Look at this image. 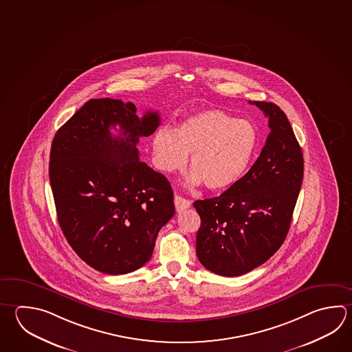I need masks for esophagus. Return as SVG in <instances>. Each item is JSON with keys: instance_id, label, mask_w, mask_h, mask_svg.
I'll return each instance as SVG.
<instances>
[{"instance_id": "1", "label": "esophagus", "mask_w": 352, "mask_h": 352, "mask_svg": "<svg viewBox=\"0 0 352 352\" xmlns=\"http://www.w3.org/2000/svg\"><path fill=\"white\" fill-rule=\"evenodd\" d=\"M174 204H175V209L178 212H183V210H186L189 206H192V203L189 200L182 198L179 195L174 197Z\"/></svg>"}]
</instances>
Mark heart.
Masks as SVG:
<instances>
[{
  "instance_id": "b5f03b06",
  "label": "heart",
  "mask_w": 352,
  "mask_h": 352,
  "mask_svg": "<svg viewBox=\"0 0 352 352\" xmlns=\"http://www.w3.org/2000/svg\"><path fill=\"white\" fill-rule=\"evenodd\" d=\"M258 144L252 123L218 109L192 113L174 128H160L152 140L154 163L160 172L186 166L190 152V183L210 190L235 186L249 169Z\"/></svg>"
}]
</instances>
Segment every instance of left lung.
I'll return each mask as SVG.
<instances>
[{
  "instance_id": "1",
  "label": "left lung",
  "mask_w": 352,
  "mask_h": 352,
  "mask_svg": "<svg viewBox=\"0 0 352 352\" xmlns=\"http://www.w3.org/2000/svg\"><path fill=\"white\" fill-rule=\"evenodd\" d=\"M269 118L259 158L217 198L197 200V256L221 276H239L264 264L284 243L304 177V158L285 113L272 102H249Z\"/></svg>"
}]
</instances>
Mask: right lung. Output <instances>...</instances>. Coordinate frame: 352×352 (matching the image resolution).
I'll use <instances>...</instances> for the list:
<instances>
[{"label":"right lung","instance_id":"add662e5","mask_svg":"<svg viewBox=\"0 0 352 352\" xmlns=\"http://www.w3.org/2000/svg\"><path fill=\"white\" fill-rule=\"evenodd\" d=\"M135 112L132 102L89 100L57 131L50 154L63 235L80 259L109 275L144 265L175 212L169 182L140 162L137 148L160 116ZM116 126L120 135L110 132Z\"/></svg>","mask_w":352,"mask_h":352}]
</instances>
